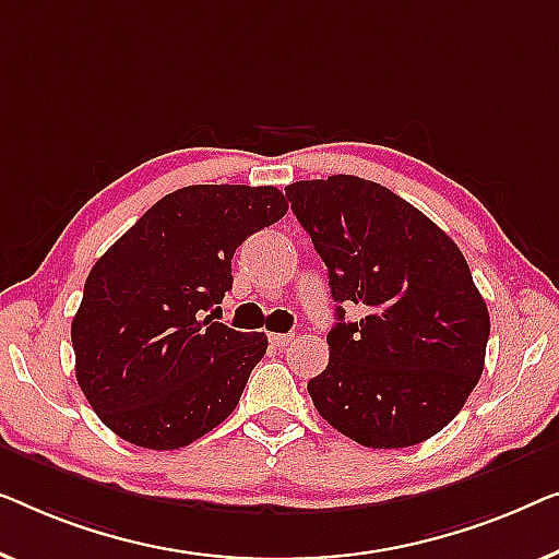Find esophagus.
Returning a JSON list of instances; mask_svg holds the SVG:
<instances>
[{
    "label": "esophagus",
    "instance_id": "obj_1",
    "mask_svg": "<svg viewBox=\"0 0 559 559\" xmlns=\"http://www.w3.org/2000/svg\"><path fill=\"white\" fill-rule=\"evenodd\" d=\"M271 340V344L273 347H278V349H283V347H288L290 342H294V334H271L269 336Z\"/></svg>",
    "mask_w": 559,
    "mask_h": 559
}]
</instances>
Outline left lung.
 I'll use <instances>...</instances> for the list:
<instances>
[{
  "label": "left lung",
  "instance_id": "left-lung-1",
  "mask_svg": "<svg viewBox=\"0 0 559 559\" xmlns=\"http://www.w3.org/2000/svg\"><path fill=\"white\" fill-rule=\"evenodd\" d=\"M329 269V365L309 380L321 418L367 448L443 430L484 372L489 309L459 246L388 187L352 175L286 187Z\"/></svg>",
  "mask_w": 559,
  "mask_h": 559
}]
</instances>
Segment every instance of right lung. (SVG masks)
Returning a JSON list of instances; mask_svg holds the SVG:
<instances>
[{"instance_id":"right-lung-1","label":"right lung","mask_w":559,"mask_h":559,"mask_svg":"<svg viewBox=\"0 0 559 559\" xmlns=\"http://www.w3.org/2000/svg\"><path fill=\"white\" fill-rule=\"evenodd\" d=\"M286 210L276 187H182L98 258L70 340L78 384L106 428L171 451L235 411L269 340L203 313L233 288L242 240Z\"/></svg>"}]
</instances>
